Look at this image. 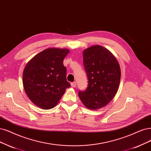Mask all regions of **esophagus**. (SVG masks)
I'll return each mask as SVG.
<instances>
[{"instance_id":"34e87169","label":"esophagus","mask_w":151,"mask_h":151,"mask_svg":"<svg viewBox=\"0 0 151 151\" xmlns=\"http://www.w3.org/2000/svg\"><path fill=\"white\" fill-rule=\"evenodd\" d=\"M71 86L73 87V88H75L76 86V82H72L71 83Z\"/></svg>"}]
</instances>
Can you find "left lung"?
I'll use <instances>...</instances> for the list:
<instances>
[{
  "label": "left lung",
  "mask_w": 151,
  "mask_h": 151,
  "mask_svg": "<svg viewBox=\"0 0 151 151\" xmlns=\"http://www.w3.org/2000/svg\"><path fill=\"white\" fill-rule=\"evenodd\" d=\"M83 63L88 86L78 96L89 109L95 110L108 104L118 90L121 68L114 55L106 48L96 45L83 51Z\"/></svg>",
  "instance_id": "1"
}]
</instances>
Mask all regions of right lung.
Masks as SVG:
<instances>
[{"label": "right lung", "mask_w": 151, "mask_h": 151, "mask_svg": "<svg viewBox=\"0 0 151 151\" xmlns=\"http://www.w3.org/2000/svg\"><path fill=\"white\" fill-rule=\"evenodd\" d=\"M70 50L49 48L33 57L23 72L24 90L30 101L43 109L54 108L66 88V69L63 60Z\"/></svg>", "instance_id": "obj_1"}]
</instances>
